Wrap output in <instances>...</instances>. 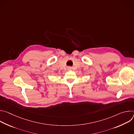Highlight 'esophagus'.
Returning <instances> with one entry per match:
<instances>
[{
	"label": "esophagus",
	"mask_w": 134,
	"mask_h": 134,
	"mask_svg": "<svg viewBox=\"0 0 134 134\" xmlns=\"http://www.w3.org/2000/svg\"><path fill=\"white\" fill-rule=\"evenodd\" d=\"M69 68H70V67H69Z\"/></svg>",
	"instance_id": "34e87169"
}]
</instances>
